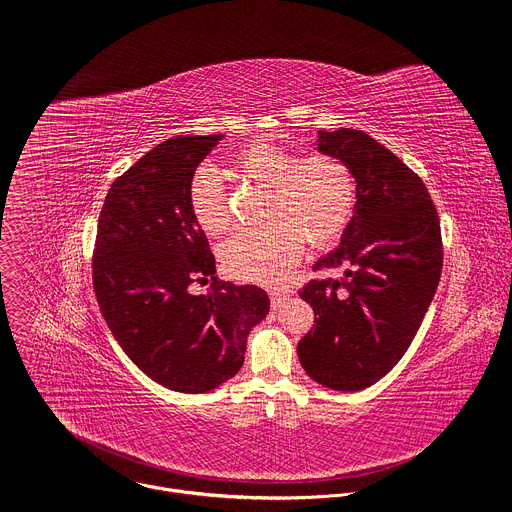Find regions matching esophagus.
<instances>
[{"instance_id":"esophagus-1","label":"esophagus","mask_w":512,"mask_h":512,"mask_svg":"<svg viewBox=\"0 0 512 512\" xmlns=\"http://www.w3.org/2000/svg\"><path fill=\"white\" fill-rule=\"evenodd\" d=\"M287 298H289V296L285 294V291H271V294H269V300H271V308H273V310L281 308V304H283Z\"/></svg>"}]
</instances>
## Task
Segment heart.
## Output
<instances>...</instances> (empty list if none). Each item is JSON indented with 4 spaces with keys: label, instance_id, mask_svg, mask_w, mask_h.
Returning <instances> with one entry per match:
<instances>
[{
    "label": "heart",
    "instance_id": "obj_1",
    "mask_svg": "<svg viewBox=\"0 0 512 512\" xmlns=\"http://www.w3.org/2000/svg\"><path fill=\"white\" fill-rule=\"evenodd\" d=\"M235 174L267 190L261 231L239 233L221 249L225 271L241 281L281 285L298 265L304 245L322 251L340 241L358 200L352 168L332 154L298 158L283 145L257 139L233 156ZM188 204L206 235L233 227L227 192L208 168L194 172Z\"/></svg>",
    "mask_w": 512,
    "mask_h": 512
}]
</instances>
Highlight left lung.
Here are the masks:
<instances>
[{
    "instance_id": "8db88e82",
    "label": "left lung",
    "mask_w": 512,
    "mask_h": 512,
    "mask_svg": "<svg viewBox=\"0 0 512 512\" xmlns=\"http://www.w3.org/2000/svg\"><path fill=\"white\" fill-rule=\"evenodd\" d=\"M318 150L352 168L358 200L342 243L314 265L344 275L300 291L314 326L298 356L316 383L360 391L395 367L423 322L444 265L440 216L423 180L364 131H320Z\"/></svg>"
}]
</instances>
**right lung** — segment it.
I'll list each match as a JSON object with an SVG mask.
<instances>
[{
  "mask_svg": "<svg viewBox=\"0 0 512 512\" xmlns=\"http://www.w3.org/2000/svg\"><path fill=\"white\" fill-rule=\"evenodd\" d=\"M223 135H176L123 172L103 202L93 287L123 352L156 383L206 393L239 373L247 336L269 312L257 285L218 279L188 204L196 166ZM211 281L194 297L192 282Z\"/></svg>",
  "mask_w": 512,
  "mask_h": 512,
  "instance_id": "1",
  "label": "right lung"
}]
</instances>
